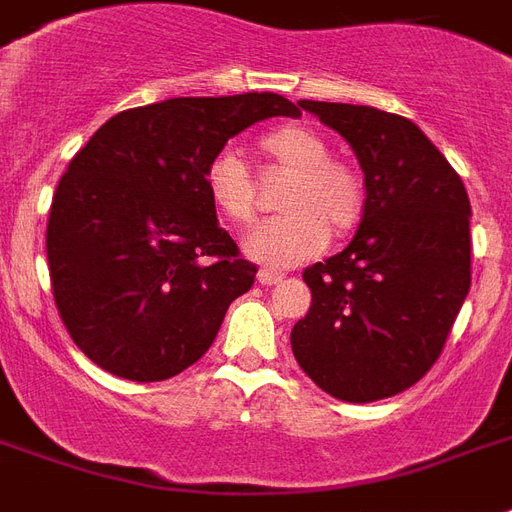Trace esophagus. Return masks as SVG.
Segmentation results:
<instances>
[{
    "label": "esophagus",
    "mask_w": 512,
    "mask_h": 512,
    "mask_svg": "<svg viewBox=\"0 0 512 512\" xmlns=\"http://www.w3.org/2000/svg\"><path fill=\"white\" fill-rule=\"evenodd\" d=\"M282 279H284V273H279V271H268V268L257 271V282L265 284V287H271V284H279Z\"/></svg>",
    "instance_id": "obj_1"
}]
</instances>
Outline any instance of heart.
I'll use <instances>...</instances> for the list:
<instances>
[{
	"label": "heart",
	"mask_w": 512,
	"mask_h": 512,
	"mask_svg": "<svg viewBox=\"0 0 512 512\" xmlns=\"http://www.w3.org/2000/svg\"><path fill=\"white\" fill-rule=\"evenodd\" d=\"M265 158L290 171L279 195L284 214L263 222L244 241L247 255L268 268H290L311 260L330 239H343L365 212V185L349 163L330 158V144L319 131L287 123L260 136ZM204 187L225 220L247 225L255 220V185L239 155L222 150L206 163Z\"/></svg>",
	"instance_id": "obj_1"
}]
</instances>
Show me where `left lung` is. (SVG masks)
I'll return each mask as SVG.
<instances>
[{"instance_id":"8db88e82","label":"left lung","mask_w":512,"mask_h":512,"mask_svg":"<svg viewBox=\"0 0 512 512\" xmlns=\"http://www.w3.org/2000/svg\"><path fill=\"white\" fill-rule=\"evenodd\" d=\"M349 142L365 174V212L349 247L308 265V314L295 360L319 389L373 403L413 386L443 351L470 292V198L408 117L298 101Z\"/></svg>"}]
</instances>
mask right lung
<instances>
[{
	"mask_svg": "<svg viewBox=\"0 0 512 512\" xmlns=\"http://www.w3.org/2000/svg\"><path fill=\"white\" fill-rule=\"evenodd\" d=\"M276 115L300 109L279 93L166 99L109 117L74 155L50 206L48 265L88 360L166 381L204 357L257 273L217 222L206 163Z\"/></svg>",
	"mask_w": 512,
	"mask_h": 512,
	"instance_id": "add662e5",
	"label": "right lung"
}]
</instances>
